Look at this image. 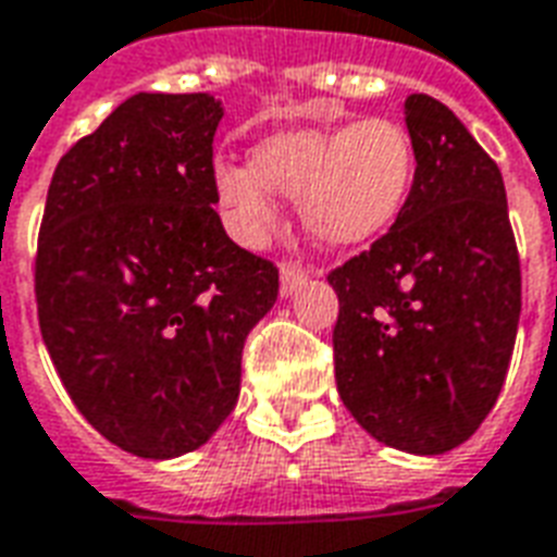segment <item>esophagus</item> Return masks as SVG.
<instances>
[{
  "label": "esophagus",
  "mask_w": 557,
  "mask_h": 557,
  "mask_svg": "<svg viewBox=\"0 0 557 557\" xmlns=\"http://www.w3.org/2000/svg\"><path fill=\"white\" fill-rule=\"evenodd\" d=\"M307 280L309 271L304 269V265H297V262H283V265H280V295H295L297 288L304 286Z\"/></svg>",
  "instance_id": "1"
}]
</instances>
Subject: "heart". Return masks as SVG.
<instances>
[{"label":"heart","mask_w":557,"mask_h":557,"mask_svg":"<svg viewBox=\"0 0 557 557\" xmlns=\"http://www.w3.org/2000/svg\"><path fill=\"white\" fill-rule=\"evenodd\" d=\"M414 175L418 148L409 127L364 116L354 125L274 134L250 151V165H215L212 184L245 245H262L277 227L280 193L300 198V219L318 242L356 248L400 219Z\"/></svg>","instance_id":"heart-1"}]
</instances>
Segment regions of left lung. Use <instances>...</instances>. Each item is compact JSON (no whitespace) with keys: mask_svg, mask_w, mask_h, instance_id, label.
<instances>
[{"mask_svg":"<svg viewBox=\"0 0 557 557\" xmlns=\"http://www.w3.org/2000/svg\"><path fill=\"white\" fill-rule=\"evenodd\" d=\"M418 175L392 231L330 271L335 385L385 447L441 456L494 409L520 321L499 165L447 104L406 99Z\"/></svg>","mask_w":557,"mask_h":557,"instance_id":"8db88e82","label":"left lung"}]
</instances>
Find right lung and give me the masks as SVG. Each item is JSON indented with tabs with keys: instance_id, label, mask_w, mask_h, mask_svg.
I'll use <instances>...</instances> for the list:
<instances>
[{
	"instance_id": "add662e5",
	"label": "right lung",
	"mask_w": 557,
	"mask_h": 557,
	"mask_svg": "<svg viewBox=\"0 0 557 557\" xmlns=\"http://www.w3.org/2000/svg\"><path fill=\"white\" fill-rule=\"evenodd\" d=\"M222 101L137 92L54 169L34 295L46 350L90 426L139 458L210 441L239 400L242 347L277 265L212 210Z\"/></svg>"
}]
</instances>
